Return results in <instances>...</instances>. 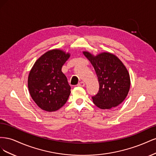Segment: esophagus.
<instances>
[{"instance_id":"1","label":"esophagus","mask_w":156,"mask_h":156,"mask_svg":"<svg viewBox=\"0 0 156 156\" xmlns=\"http://www.w3.org/2000/svg\"><path fill=\"white\" fill-rule=\"evenodd\" d=\"M77 85L79 87H84V86H85V83H84L83 81H81V82L79 83V84H77Z\"/></svg>"}]
</instances>
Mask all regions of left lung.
<instances>
[{
    "instance_id": "1",
    "label": "left lung",
    "mask_w": 156,
    "mask_h": 156,
    "mask_svg": "<svg viewBox=\"0 0 156 156\" xmlns=\"http://www.w3.org/2000/svg\"><path fill=\"white\" fill-rule=\"evenodd\" d=\"M83 53L95 69L98 79L99 91L92 97L96 106L110 109L125 100L130 88V77L127 68L117 56L108 52L96 56L88 51Z\"/></svg>"
}]
</instances>
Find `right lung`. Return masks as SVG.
<instances>
[{
	"label": "right lung",
	"mask_w": 156,
	"mask_h": 156,
	"mask_svg": "<svg viewBox=\"0 0 156 156\" xmlns=\"http://www.w3.org/2000/svg\"><path fill=\"white\" fill-rule=\"evenodd\" d=\"M69 57L70 54L63 50H49L36 61L30 69L29 90L32 100L42 110L54 112L66 103L71 87L62 67Z\"/></svg>",
	"instance_id": "1"
}]
</instances>
